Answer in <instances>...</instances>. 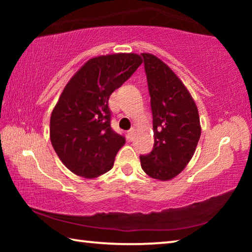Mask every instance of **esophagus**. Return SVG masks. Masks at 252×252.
I'll return each mask as SVG.
<instances>
[{
    "mask_svg": "<svg viewBox=\"0 0 252 252\" xmlns=\"http://www.w3.org/2000/svg\"><path fill=\"white\" fill-rule=\"evenodd\" d=\"M135 133H136V131H135V129H131V130H129L127 131V138H129V140L130 141H132V140L134 139V136H135Z\"/></svg>",
    "mask_w": 252,
    "mask_h": 252,
    "instance_id": "34e87169",
    "label": "esophagus"
}]
</instances>
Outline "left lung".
Wrapping results in <instances>:
<instances>
[{
	"instance_id": "left-lung-1",
	"label": "left lung",
	"mask_w": 252,
	"mask_h": 252,
	"mask_svg": "<svg viewBox=\"0 0 252 252\" xmlns=\"http://www.w3.org/2000/svg\"><path fill=\"white\" fill-rule=\"evenodd\" d=\"M141 55L151 96L155 146L140 161L149 177L168 181L192 159L201 135L199 112L186 85L162 60L151 53Z\"/></svg>"
}]
</instances>
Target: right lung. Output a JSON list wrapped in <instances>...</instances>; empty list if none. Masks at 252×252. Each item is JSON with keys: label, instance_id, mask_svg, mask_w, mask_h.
I'll use <instances>...</instances> for the list:
<instances>
[{"label": "right lung", "instance_id": "add662e5", "mask_svg": "<svg viewBox=\"0 0 252 252\" xmlns=\"http://www.w3.org/2000/svg\"><path fill=\"white\" fill-rule=\"evenodd\" d=\"M135 53L88 60L63 89L50 119V139L62 163L82 178L112 169L125 136L110 126L109 97L142 64Z\"/></svg>", "mask_w": 252, "mask_h": 252}]
</instances>
